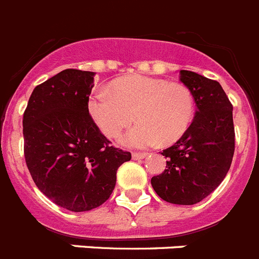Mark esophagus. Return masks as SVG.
<instances>
[{
  "label": "esophagus",
  "instance_id": "34e87169",
  "mask_svg": "<svg viewBox=\"0 0 259 259\" xmlns=\"http://www.w3.org/2000/svg\"><path fill=\"white\" fill-rule=\"evenodd\" d=\"M146 156H147L146 152H134V154H133V159H134V160H139V159H143V157Z\"/></svg>",
  "mask_w": 259,
  "mask_h": 259
}]
</instances>
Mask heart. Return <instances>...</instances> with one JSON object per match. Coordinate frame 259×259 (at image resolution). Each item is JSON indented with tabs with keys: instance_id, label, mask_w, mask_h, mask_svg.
<instances>
[{
	"instance_id": "b5f03b06",
	"label": "heart",
	"mask_w": 259,
	"mask_h": 259,
	"mask_svg": "<svg viewBox=\"0 0 259 259\" xmlns=\"http://www.w3.org/2000/svg\"><path fill=\"white\" fill-rule=\"evenodd\" d=\"M90 113L108 138L120 137L134 120L122 142L132 147H148L157 142L172 145L183 138L195 116V99L183 83L148 75H130L99 89L90 100Z\"/></svg>"
}]
</instances>
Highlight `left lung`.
<instances>
[{"mask_svg":"<svg viewBox=\"0 0 259 259\" xmlns=\"http://www.w3.org/2000/svg\"><path fill=\"white\" fill-rule=\"evenodd\" d=\"M192 90L197 112L185 136L161 154L167 169L151 179L156 194L175 204H195L222 184L235 152L232 104L219 82L181 70Z\"/></svg>","mask_w":259,"mask_h":259,"instance_id":"left-lung-1","label":"left lung"}]
</instances>
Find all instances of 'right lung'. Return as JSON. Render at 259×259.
<instances>
[{
	"mask_svg": "<svg viewBox=\"0 0 259 259\" xmlns=\"http://www.w3.org/2000/svg\"><path fill=\"white\" fill-rule=\"evenodd\" d=\"M94 73L66 69L32 91L23 113L24 159L42 194L66 210L99 207L111 197L129 151L111 145L89 112Z\"/></svg>",
	"mask_w": 259,
	"mask_h": 259,
	"instance_id": "1",
	"label": "right lung"
}]
</instances>
